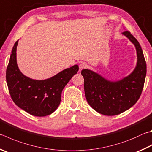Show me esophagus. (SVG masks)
Masks as SVG:
<instances>
[{
    "instance_id": "34e87169",
    "label": "esophagus",
    "mask_w": 152,
    "mask_h": 152,
    "mask_svg": "<svg viewBox=\"0 0 152 152\" xmlns=\"http://www.w3.org/2000/svg\"><path fill=\"white\" fill-rule=\"evenodd\" d=\"M86 67H87V65L85 63H84V62L80 63V64H79V72H81L82 69L86 68Z\"/></svg>"
}]
</instances>
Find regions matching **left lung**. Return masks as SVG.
Here are the masks:
<instances>
[{
	"label": "left lung",
	"mask_w": 152,
	"mask_h": 152,
	"mask_svg": "<svg viewBox=\"0 0 152 152\" xmlns=\"http://www.w3.org/2000/svg\"><path fill=\"white\" fill-rule=\"evenodd\" d=\"M122 34L134 44L137 52L136 66L129 76L112 82L88 69L81 72L88 104L96 112L115 115L126 111L137 102L142 92L146 76V62L142 49L136 38L128 31Z\"/></svg>",
	"instance_id": "1"
}]
</instances>
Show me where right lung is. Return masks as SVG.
I'll return each mask as SVG.
<instances>
[{
  "mask_svg": "<svg viewBox=\"0 0 152 152\" xmlns=\"http://www.w3.org/2000/svg\"><path fill=\"white\" fill-rule=\"evenodd\" d=\"M14 45L6 72V79L11 98L20 108L35 116L51 114L58 107L65 86L78 71L74 65L42 80H33L19 70L16 62V47Z\"/></svg>",
  "mask_w": 152,
  "mask_h": 152,
  "instance_id": "right-lung-1",
  "label": "right lung"
}]
</instances>
